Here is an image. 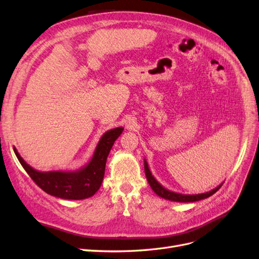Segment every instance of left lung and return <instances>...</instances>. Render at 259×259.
<instances>
[{
    "mask_svg": "<svg viewBox=\"0 0 259 259\" xmlns=\"http://www.w3.org/2000/svg\"><path fill=\"white\" fill-rule=\"evenodd\" d=\"M144 170H145V176L146 179L149 181L150 186L152 188V190L156 193L158 196L165 198V199H169V201L172 202H179V203H192V202H197L201 201V199L207 198L210 195L215 194L216 192L221 188L224 182L219 184L217 188H215L213 190H210L209 192H205V193H201V194H181V193H177V192L167 190L166 188H164L161 184L154 178V176L152 175L150 168H149V164H147L146 159H144Z\"/></svg>",
    "mask_w": 259,
    "mask_h": 259,
    "instance_id": "obj_1",
    "label": "left lung"
}]
</instances>
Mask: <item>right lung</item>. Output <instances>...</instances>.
Instances as JSON below:
<instances>
[{"instance_id":"add662e5","label":"right lung","mask_w":259,"mask_h":259,"mask_svg":"<svg viewBox=\"0 0 259 259\" xmlns=\"http://www.w3.org/2000/svg\"><path fill=\"white\" fill-rule=\"evenodd\" d=\"M123 128L106 131L100 139L90 161L77 170L39 171L28 165L14 147V152L30 178L48 194L64 199H84L93 196L101 188L108 154Z\"/></svg>"}]
</instances>
